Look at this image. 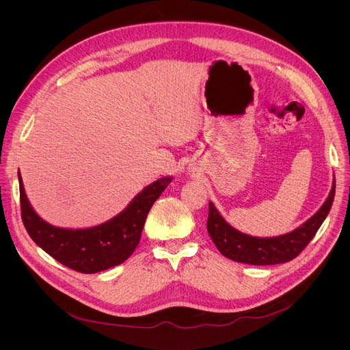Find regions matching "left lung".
Here are the masks:
<instances>
[{
    "instance_id": "8db88e82",
    "label": "left lung",
    "mask_w": 350,
    "mask_h": 350,
    "mask_svg": "<svg viewBox=\"0 0 350 350\" xmlns=\"http://www.w3.org/2000/svg\"><path fill=\"white\" fill-rule=\"evenodd\" d=\"M335 196V178L323 206L304 224L278 237H254L228 224L213 202H209L208 232L219 252L239 263L269 266L286 263L295 259L313 239L317 230L329 213Z\"/></svg>"
}]
</instances>
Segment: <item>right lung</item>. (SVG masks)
Segmentation results:
<instances>
[{"instance_id": "1", "label": "right lung", "mask_w": 350, "mask_h": 350, "mask_svg": "<svg viewBox=\"0 0 350 350\" xmlns=\"http://www.w3.org/2000/svg\"><path fill=\"white\" fill-rule=\"evenodd\" d=\"M22 220L30 238L64 266L94 274L127 260L141 239V232L154 202L172 183L173 177H161L138 192L115 217L94 227L64 228L41 219L30 205L21 172Z\"/></svg>"}]
</instances>
